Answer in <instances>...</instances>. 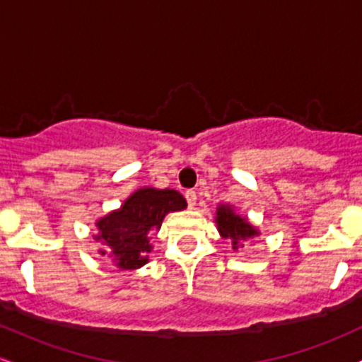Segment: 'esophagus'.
<instances>
[{
    "label": "esophagus",
    "mask_w": 362,
    "mask_h": 362,
    "mask_svg": "<svg viewBox=\"0 0 362 362\" xmlns=\"http://www.w3.org/2000/svg\"><path fill=\"white\" fill-rule=\"evenodd\" d=\"M185 199H186V202H188V207H195L197 193L193 192V189H188V192L185 193Z\"/></svg>",
    "instance_id": "34e87169"
}]
</instances>
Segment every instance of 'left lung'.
<instances>
[{
	"label": "left lung",
	"mask_w": 362,
	"mask_h": 362,
	"mask_svg": "<svg viewBox=\"0 0 362 362\" xmlns=\"http://www.w3.org/2000/svg\"><path fill=\"white\" fill-rule=\"evenodd\" d=\"M216 214H218L216 223H218L219 233L232 240L233 249H238V245H244V242H247L249 238L258 235V230L249 225L247 219L237 216L228 206H221Z\"/></svg>",
	"instance_id": "8db88e82"
}]
</instances>
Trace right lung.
Listing matches in <instances>:
<instances>
[{
	"instance_id": "right-lung-1",
	"label": "right lung",
	"mask_w": 362,
	"mask_h": 362,
	"mask_svg": "<svg viewBox=\"0 0 362 362\" xmlns=\"http://www.w3.org/2000/svg\"><path fill=\"white\" fill-rule=\"evenodd\" d=\"M186 200L176 189L141 188L125 200L118 211L99 219V235L104 251L122 270H134L148 262L151 233L162 226L167 212L182 211Z\"/></svg>"
}]
</instances>
